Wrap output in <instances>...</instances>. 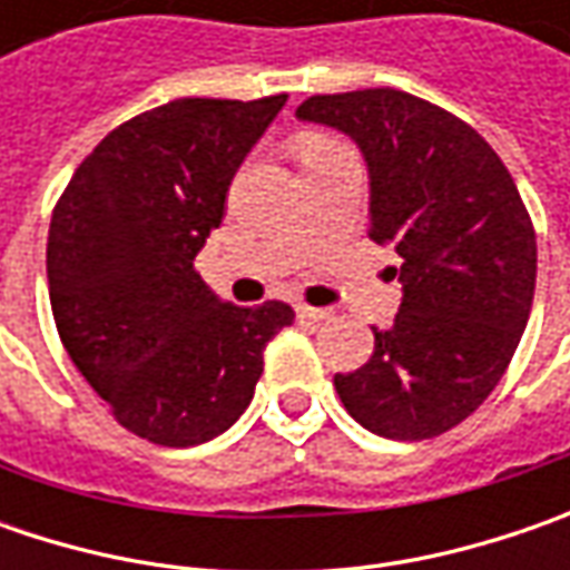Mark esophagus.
I'll return each instance as SVG.
<instances>
[{"mask_svg": "<svg viewBox=\"0 0 570 570\" xmlns=\"http://www.w3.org/2000/svg\"><path fill=\"white\" fill-rule=\"evenodd\" d=\"M297 320H307V323H320V320H330L333 317V311H326V307H307V304H297Z\"/></svg>", "mask_w": 570, "mask_h": 570, "instance_id": "1", "label": "esophagus"}]
</instances>
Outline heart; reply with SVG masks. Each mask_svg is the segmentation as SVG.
<instances>
[{
	"label": "heart",
	"instance_id": "1",
	"mask_svg": "<svg viewBox=\"0 0 570 570\" xmlns=\"http://www.w3.org/2000/svg\"><path fill=\"white\" fill-rule=\"evenodd\" d=\"M330 148H340V142H333V139H311V142L304 145L301 158H304V161H311V158H317V155L330 151Z\"/></svg>",
	"mask_w": 570,
	"mask_h": 570
}]
</instances>
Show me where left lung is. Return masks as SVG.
<instances>
[{
  "mask_svg": "<svg viewBox=\"0 0 570 570\" xmlns=\"http://www.w3.org/2000/svg\"><path fill=\"white\" fill-rule=\"evenodd\" d=\"M295 117L362 148L371 240L403 256L400 314L374 326L358 371L333 377L336 393L381 438H438L485 403L514 358L537 288L533 222L492 145L415 95H314Z\"/></svg>",
  "mask_w": 570,
  "mask_h": 570,
  "instance_id": "left-lung-1",
  "label": "left lung"
}]
</instances>
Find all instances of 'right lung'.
I'll return each mask as SVG.
<instances>
[{
  "mask_svg": "<svg viewBox=\"0 0 570 570\" xmlns=\"http://www.w3.org/2000/svg\"><path fill=\"white\" fill-rule=\"evenodd\" d=\"M288 95L180 98L117 126L78 165L47 237L50 304L69 358L117 422L196 448L250 405L263 352L295 311L237 307L193 269L230 180Z\"/></svg>",
  "mask_w": 570,
  "mask_h": 570,
  "instance_id": "add662e5",
  "label": "right lung"
}]
</instances>
